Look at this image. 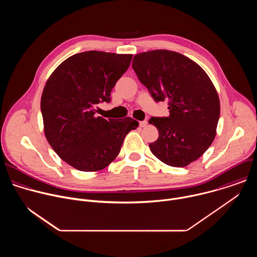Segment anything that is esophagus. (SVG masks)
I'll use <instances>...</instances> for the list:
<instances>
[{
    "mask_svg": "<svg viewBox=\"0 0 257 257\" xmlns=\"http://www.w3.org/2000/svg\"><path fill=\"white\" fill-rule=\"evenodd\" d=\"M146 125H148V121H140L139 122V126L140 127H145Z\"/></svg>",
    "mask_w": 257,
    "mask_h": 257,
    "instance_id": "obj_1",
    "label": "esophagus"
}]
</instances>
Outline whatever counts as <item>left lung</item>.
Returning a JSON list of instances; mask_svg holds the SVG:
<instances>
[{"mask_svg": "<svg viewBox=\"0 0 257 257\" xmlns=\"http://www.w3.org/2000/svg\"><path fill=\"white\" fill-rule=\"evenodd\" d=\"M132 68L156 101L169 100L170 116L149 121L159 130L150 144L154 156L179 168L196 161L212 143L219 118V98L205 71L168 50L135 55Z\"/></svg>", "mask_w": 257, "mask_h": 257, "instance_id": "8db88e82", "label": "left lung"}]
</instances>
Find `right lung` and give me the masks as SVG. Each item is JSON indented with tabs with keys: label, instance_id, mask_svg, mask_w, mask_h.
<instances>
[{
	"label": "right lung",
	"instance_id": "1",
	"mask_svg": "<svg viewBox=\"0 0 257 257\" xmlns=\"http://www.w3.org/2000/svg\"><path fill=\"white\" fill-rule=\"evenodd\" d=\"M132 55L83 52L66 59L49 77L41 109L50 145L68 165L83 172L104 169L119 155L125 136L138 127L130 117L103 119L99 102L129 68Z\"/></svg>",
	"mask_w": 257,
	"mask_h": 257
}]
</instances>
